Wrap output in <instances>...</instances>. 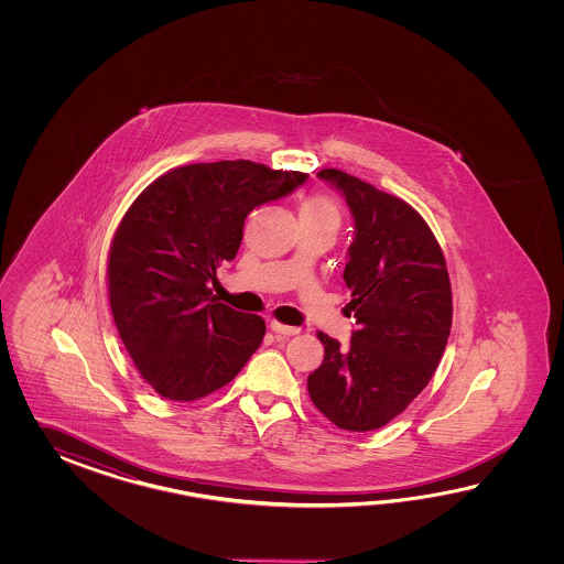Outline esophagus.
I'll return each mask as SVG.
<instances>
[{"label": "esophagus", "instance_id": "1", "mask_svg": "<svg viewBox=\"0 0 564 564\" xmlns=\"http://www.w3.org/2000/svg\"><path fill=\"white\" fill-rule=\"evenodd\" d=\"M270 328H272V333H276V335L282 336V338L299 335L300 333L299 326H288V324L278 323V321H272Z\"/></svg>", "mask_w": 564, "mask_h": 564}]
</instances>
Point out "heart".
Instances as JSON below:
<instances>
[{"mask_svg": "<svg viewBox=\"0 0 564 564\" xmlns=\"http://www.w3.org/2000/svg\"><path fill=\"white\" fill-rule=\"evenodd\" d=\"M300 216H328L338 219V209L326 195L314 193L300 205Z\"/></svg>", "mask_w": 564, "mask_h": 564, "instance_id": "obj_1", "label": "heart"}]
</instances>
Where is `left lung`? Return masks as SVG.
<instances>
[{
	"instance_id": "obj_1",
	"label": "left lung",
	"mask_w": 564,
	"mask_h": 564,
	"mask_svg": "<svg viewBox=\"0 0 564 564\" xmlns=\"http://www.w3.org/2000/svg\"><path fill=\"white\" fill-rule=\"evenodd\" d=\"M318 177L345 195L355 219L345 284L350 345L324 333V359L308 375L312 403L336 427L372 432L430 383L452 328V284L440 243L403 199L338 169Z\"/></svg>"
}]
</instances>
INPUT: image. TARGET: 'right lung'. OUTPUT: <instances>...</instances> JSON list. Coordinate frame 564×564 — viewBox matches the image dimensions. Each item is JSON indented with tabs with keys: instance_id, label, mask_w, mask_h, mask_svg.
<instances>
[{
	"instance_id": "right-lung-1",
	"label": "right lung",
	"mask_w": 564,
	"mask_h": 564,
	"mask_svg": "<svg viewBox=\"0 0 564 564\" xmlns=\"http://www.w3.org/2000/svg\"><path fill=\"white\" fill-rule=\"evenodd\" d=\"M306 180L243 159L195 163L171 169L132 202L110 243L108 300L122 345L159 395H209L258 350L264 318L217 302L209 284L236 258L253 207Z\"/></svg>"
}]
</instances>
